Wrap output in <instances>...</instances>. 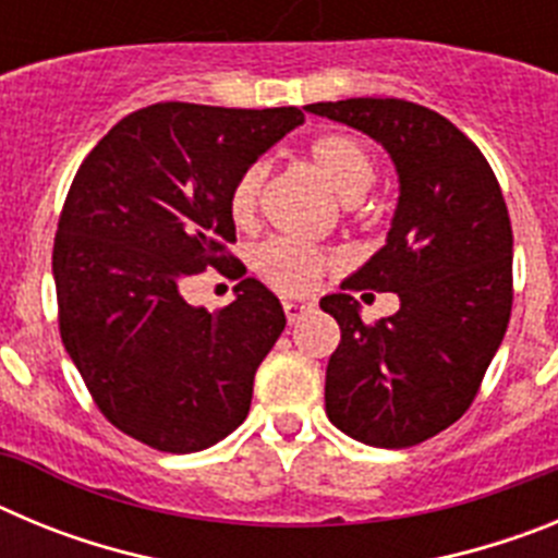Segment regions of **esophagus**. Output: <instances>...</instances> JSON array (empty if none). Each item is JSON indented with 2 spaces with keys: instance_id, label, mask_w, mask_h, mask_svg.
<instances>
[{
  "instance_id": "obj_1",
  "label": "esophagus",
  "mask_w": 558,
  "mask_h": 558,
  "mask_svg": "<svg viewBox=\"0 0 558 558\" xmlns=\"http://www.w3.org/2000/svg\"><path fill=\"white\" fill-rule=\"evenodd\" d=\"M313 310L315 302H310V299H284V315H288L290 324L302 322L304 315L313 313Z\"/></svg>"
}]
</instances>
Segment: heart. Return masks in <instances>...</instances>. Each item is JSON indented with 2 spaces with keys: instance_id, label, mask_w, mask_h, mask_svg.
<instances>
[{
  "instance_id": "heart-1",
  "label": "heart",
  "mask_w": 558,
  "mask_h": 558,
  "mask_svg": "<svg viewBox=\"0 0 558 558\" xmlns=\"http://www.w3.org/2000/svg\"><path fill=\"white\" fill-rule=\"evenodd\" d=\"M310 159L318 167L327 184L340 195V201L354 204L372 190L377 179L374 156L357 136L349 133H327L310 145ZM268 167L263 161L245 167L243 175L234 181L229 195V215L234 223L245 226L254 220L259 192H263ZM254 265L265 282L282 293H307L324 268L329 265L327 254L313 245H304L288 236H274L254 251Z\"/></svg>"
}]
</instances>
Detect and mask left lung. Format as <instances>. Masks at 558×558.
<instances>
[{
  "label": "left lung",
  "instance_id": "8db88e82",
  "mask_svg": "<svg viewBox=\"0 0 558 558\" xmlns=\"http://www.w3.org/2000/svg\"><path fill=\"white\" fill-rule=\"evenodd\" d=\"M386 147L399 198L386 245L322 299L340 327L327 416L372 447H413L472 405L511 315V220L489 161L450 120L393 97L313 102ZM349 289L397 292L400 310L359 318Z\"/></svg>",
  "mask_w": 558,
  "mask_h": 558
}]
</instances>
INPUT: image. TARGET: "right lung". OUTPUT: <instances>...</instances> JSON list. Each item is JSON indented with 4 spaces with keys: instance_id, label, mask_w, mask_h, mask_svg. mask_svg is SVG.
Segmentation results:
<instances>
[{
    "instance_id": "right-lung-1",
    "label": "right lung",
    "mask_w": 558,
    "mask_h": 558,
    "mask_svg": "<svg viewBox=\"0 0 558 558\" xmlns=\"http://www.w3.org/2000/svg\"><path fill=\"white\" fill-rule=\"evenodd\" d=\"M302 122L293 106H147L97 142L69 186L52 251L61 340L108 422L153 450H206L248 416L256 368L288 324L282 304L256 279L218 313L181 288L234 263L231 186Z\"/></svg>"
}]
</instances>
